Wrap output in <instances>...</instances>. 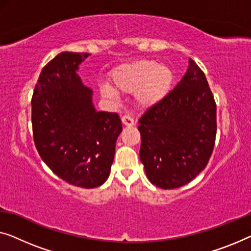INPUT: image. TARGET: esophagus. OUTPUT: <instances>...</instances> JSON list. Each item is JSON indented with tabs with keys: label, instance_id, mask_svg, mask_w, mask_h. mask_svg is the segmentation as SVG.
Returning a JSON list of instances; mask_svg holds the SVG:
<instances>
[{
	"label": "esophagus",
	"instance_id": "obj_1",
	"mask_svg": "<svg viewBox=\"0 0 251 251\" xmlns=\"http://www.w3.org/2000/svg\"><path fill=\"white\" fill-rule=\"evenodd\" d=\"M122 122H123V124H124L125 126H128V127H130V126H133L134 125V119L130 117V116H128V115H124L122 117Z\"/></svg>",
	"mask_w": 251,
	"mask_h": 251
}]
</instances>
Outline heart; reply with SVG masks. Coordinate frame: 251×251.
Wrapping results in <instances>:
<instances>
[{
  "mask_svg": "<svg viewBox=\"0 0 251 251\" xmlns=\"http://www.w3.org/2000/svg\"><path fill=\"white\" fill-rule=\"evenodd\" d=\"M111 81L115 91L126 95L136 92L137 103L149 108L159 103L169 93L174 72L158 62L144 59L119 66L111 75ZM101 93L106 98H116V92L106 85L101 88Z\"/></svg>",
  "mask_w": 251,
  "mask_h": 251,
  "instance_id": "b5f03b06",
  "label": "heart"
}]
</instances>
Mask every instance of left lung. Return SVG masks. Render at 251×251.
<instances>
[{"instance_id": "8db88e82", "label": "left lung", "mask_w": 251, "mask_h": 251, "mask_svg": "<svg viewBox=\"0 0 251 251\" xmlns=\"http://www.w3.org/2000/svg\"><path fill=\"white\" fill-rule=\"evenodd\" d=\"M138 123L140 158L153 185L178 188L205 169L215 144L216 103L192 58L180 82Z\"/></svg>"}]
</instances>
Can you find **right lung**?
<instances>
[{"label":"right lung","mask_w":251,"mask_h":251,"mask_svg":"<svg viewBox=\"0 0 251 251\" xmlns=\"http://www.w3.org/2000/svg\"><path fill=\"white\" fill-rule=\"evenodd\" d=\"M89 53L63 51L40 73L31 99L32 135L43 161L71 185L95 188L110 174L123 127L118 114L96 111L76 74Z\"/></svg>","instance_id":"add662e5"}]
</instances>
